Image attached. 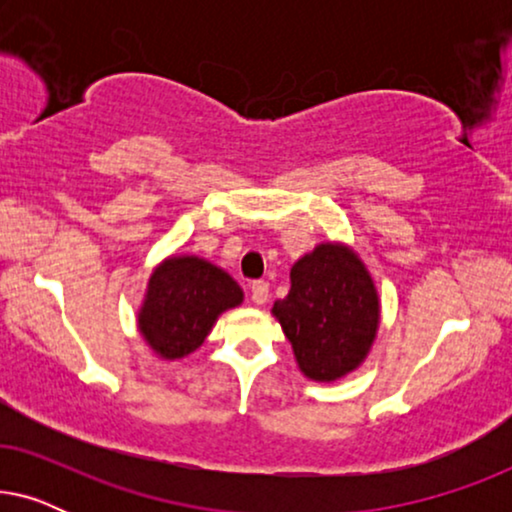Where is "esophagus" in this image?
<instances>
[{"mask_svg": "<svg viewBox=\"0 0 512 512\" xmlns=\"http://www.w3.org/2000/svg\"><path fill=\"white\" fill-rule=\"evenodd\" d=\"M270 296V286L268 282H263V279H258V282L251 284V300H254L256 305H263L265 300Z\"/></svg>", "mask_w": 512, "mask_h": 512, "instance_id": "1", "label": "esophagus"}]
</instances>
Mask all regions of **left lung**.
Segmentation results:
<instances>
[{
  "instance_id": "left-lung-1",
  "label": "left lung",
  "mask_w": 512,
  "mask_h": 512,
  "mask_svg": "<svg viewBox=\"0 0 512 512\" xmlns=\"http://www.w3.org/2000/svg\"><path fill=\"white\" fill-rule=\"evenodd\" d=\"M272 314L307 377L331 382L366 359L380 321L368 270L342 244H319L291 268V291Z\"/></svg>"
}]
</instances>
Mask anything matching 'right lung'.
I'll return each instance as SVG.
<instances>
[{
    "label": "right lung",
    "mask_w": 512,
    "mask_h": 512,
    "mask_svg": "<svg viewBox=\"0 0 512 512\" xmlns=\"http://www.w3.org/2000/svg\"><path fill=\"white\" fill-rule=\"evenodd\" d=\"M242 303V289L228 272L195 256L170 258L153 272L139 331L153 352L181 359L205 342L216 317Z\"/></svg>",
    "instance_id": "add662e5"
}]
</instances>
